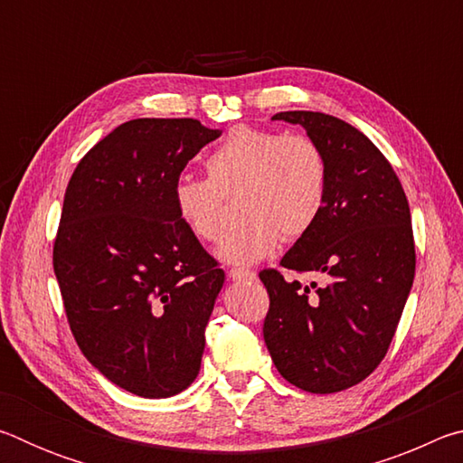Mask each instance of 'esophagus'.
<instances>
[{
	"instance_id": "34e87169",
	"label": "esophagus",
	"mask_w": 463,
	"mask_h": 463,
	"mask_svg": "<svg viewBox=\"0 0 463 463\" xmlns=\"http://www.w3.org/2000/svg\"><path fill=\"white\" fill-rule=\"evenodd\" d=\"M229 278H231V279H255L257 276H255V271H250V269L232 268V269L229 271Z\"/></svg>"
}]
</instances>
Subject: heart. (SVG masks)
I'll list each match as a JSON object with an SVG mask.
<instances>
[{
  "label": "heart",
  "mask_w": 463,
  "mask_h": 463,
  "mask_svg": "<svg viewBox=\"0 0 463 463\" xmlns=\"http://www.w3.org/2000/svg\"><path fill=\"white\" fill-rule=\"evenodd\" d=\"M206 171L208 177L177 179L175 213L194 237L216 242L222 232V195L239 192L237 208L245 221L218 247V257L229 263H257L279 247L281 234H307L326 202L325 153L307 135L241 124L208 155Z\"/></svg>",
  "instance_id": "obj_1"
}]
</instances>
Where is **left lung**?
Masks as SVG:
<instances>
[{"label":"left lung","instance_id":"left-lung-1","mask_svg":"<svg viewBox=\"0 0 463 463\" xmlns=\"http://www.w3.org/2000/svg\"><path fill=\"white\" fill-rule=\"evenodd\" d=\"M271 120L300 124L323 148L328 192L315 226L279 261L323 281L302 286L263 269V339L289 383L333 394L365 380L396 333L417 263L409 200L386 156L351 124L304 109Z\"/></svg>","mask_w":463,"mask_h":463}]
</instances>
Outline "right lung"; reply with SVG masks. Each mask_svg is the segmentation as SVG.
<instances>
[{
  "instance_id": "right-lung-1",
  "label": "right lung",
  "mask_w": 463,
  "mask_h": 463,
  "mask_svg": "<svg viewBox=\"0 0 463 463\" xmlns=\"http://www.w3.org/2000/svg\"><path fill=\"white\" fill-rule=\"evenodd\" d=\"M221 135L194 118L124 122L69 179L52 249L69 326L88 362L137 396H175L200 372L224 271L179 221L174 185Z\"/></svg>"
}]
</instances>
